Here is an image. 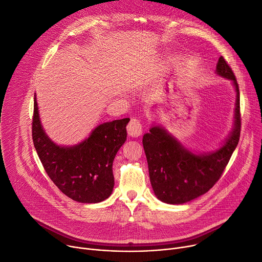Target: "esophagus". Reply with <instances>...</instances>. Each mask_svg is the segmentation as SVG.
Instances as JSON below:
<instances>
[{"label": "esophagus", "instance_id": "esophagus-1", "mask_svg": "<svg viewBox=\"0 0 262 262\" xmlns=\"http://www.w3.org/2000/svg\"><path fill=\"white\" fill-rule=\"evenodd\" d=\"M128 134L132 137H138L143 133V125L137 118H132L127 126Z\"/></svg>", "mask_w": 262, "mask_h": 262}]
</instances>
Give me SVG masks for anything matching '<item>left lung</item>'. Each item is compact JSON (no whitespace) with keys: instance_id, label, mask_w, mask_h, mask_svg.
Here are the masks:
<instances>
[{"instance_id":"8db88e82","label":"left lung","mask_w":262,"mask_h":262,"mask_svg":"<svg viewBox=\"0 0 262 262\" xmlns=\"http://www.w3.org/2000/svg\"><path fill=\"white\" fill-rule=\"evenodd\" d=\"M216 74L230 79L235 92L234 126L228 138L211 152H193L160 125H153L143 137L151 186L163 203L183 205L207 193L220 178L240 137V97L236 77L220 56Z\"/></svg>"}]
</instances>
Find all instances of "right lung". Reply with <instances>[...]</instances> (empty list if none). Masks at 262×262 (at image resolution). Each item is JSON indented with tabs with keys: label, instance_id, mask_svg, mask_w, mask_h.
Listing matches in <instances>:
<instances>
[{
	"label": "right lung",
	"instance_id": "right-lung-1",
	"mask_svg": "<svg viewBox=\"0 0 262 262\" xmlns=\"http://www.w3.org/2000/svg\"><path fill=\"white\" fill-rule=\"evenodd\" d=\"M34 94L32 120L33 145L54 185L69 198L82 204H96L113 191L114 157L127 139L130 118L98 125L74 146H59L46 134Z\"/></svg>",
	"mask_w": 262,
	"mask_h": 262
}]
</instances>
